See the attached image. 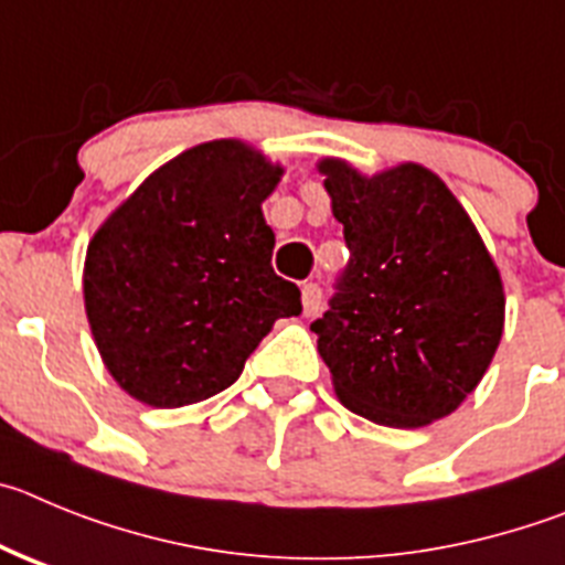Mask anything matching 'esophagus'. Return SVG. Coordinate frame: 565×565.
Returning a JSON list of instances; mask_svg holds the SVG:
<instances>
[{
	"label": "esophagus",
	"instance_id": "esophagus-1",
	"mask_svg": "<svg viewBox=\"0 0 565 565\" xmlns=\"http://www.w3.org/2000/svg\"><path fill=\"white\" fill-rule=\"evenodd\" d=\"M301 303H303V315H307V318L318 315V309H320V287H318V284H303Z\"/></svg>",
	"mask_w": 565,
	"mask_h": 565
}]
</instances>
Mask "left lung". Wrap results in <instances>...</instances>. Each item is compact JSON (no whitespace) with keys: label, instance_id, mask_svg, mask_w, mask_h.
Returning <instances> with one entry per match:
<instances>
[{"label":"left lung","instance_id":"obj_1","mask_svg":"<svg viewBox=\"0 0 565 565\" xmlns=\"http://www.w3.org/2000/svg\"><path fill=\"white\" fill-rule=\"evenodd\" d=\"M318 171L343 225L349 267L312 323L340 403L385 428L454 414L504 332V284L454 191L419 162Z\"/></svg>","mask_w":565,"mask_h":565}]
</instances>
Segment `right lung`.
Masks as SVG:
<instances>
[{
  "label": "right lung",
  "mask_w": 565,
  "mask_h": 565,
  "mask_svg": "<svg viewBox=\"0 0 565 565\" xmlns=\"http://www.w3.org/2000/svg\"><path fill=\"white\" fill-rule=\"evenodd\" d=\"M284 169L242 140H211L146 177L95 231L84 307L115 383L151 408L233 385L301 289L273 273L262 202Z\"/></svg>",
  "instance_id": "add662e5"
}]
</instances>
